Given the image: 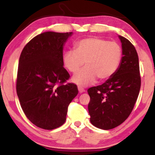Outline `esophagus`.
<instances>
[{
  "label": "esophagus",
  "mask_w": 155,
  "mask_h": 155,
  "mask_svg": "<svg viewBox=\"0 0 155 155\" xmlns=\"http://www.w3.org/2000/svg\"><path fill=\"white\" fill-rule=\"evenodd\" d=\"M78 90H79V92L80 93H82L83 92H84V89L81 87H78Z\"/></svg>",
  "instance_id": "obj_1"
}]
</instances>
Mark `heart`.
Returning <instances> with one entry per match:
<instances>
[{"instance_id": "b5f03b06", "label": "heart", "mask_w": 155, "mask_h": 155, "mask_svg": "<svg viewBox=\"0 0 155 155\" xmlns=\"http://www.w3.org/2000/svg\"><path fill=\"white\" fill-rule=\"evenodd\" d=\"M122 56L120 45L100 38H87L78 41L74 51H65L63 55L64 66L75 74L84 65L86 67L73 78V81L80 86L94 83L97 78L101 81L109 79L116 73Z\"/></svg>"}]
</instances>
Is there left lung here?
I'll return each mask as SVG.
<instances>
[{"label": "left lung", "instance_id": "left-lung-1", "mask_svg": "<svg viewBox=\"0 0 155 155\" xmlns=\"http://www.w3.org/2000/svg\"><path fill=\"white\" fill-rule=\"evenodd\" d=\"M119 37L123 55L120 67L106 82L87 90L90 97L88 104L90 122L103 130L114 128L127 120L134 108L140 88L136 48L127 38Z\"/></svg>", "mask_w": 155, "mask_h": 155}]
</instances>
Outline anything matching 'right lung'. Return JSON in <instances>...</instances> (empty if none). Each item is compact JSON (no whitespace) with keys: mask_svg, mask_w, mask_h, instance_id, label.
I'll return each mask as SVG.
<instances>
[{"mask_svg":"<svg viewBox=\"0 0 155 155\" xmlns=\"http://www.w3.org/2000/svg\"><path fill=\"white\" fill-rule=\"evenodd\" d=\"M71 33L45 32L32 38L19 60L16 90L21 107L33 124L53 130L66 120L77 86L63 67V49Z\"/></svg>","mask_w":155,"mask_h":155,"instance_id":"right-lung-1","label":"right lung"}]
</instances>
